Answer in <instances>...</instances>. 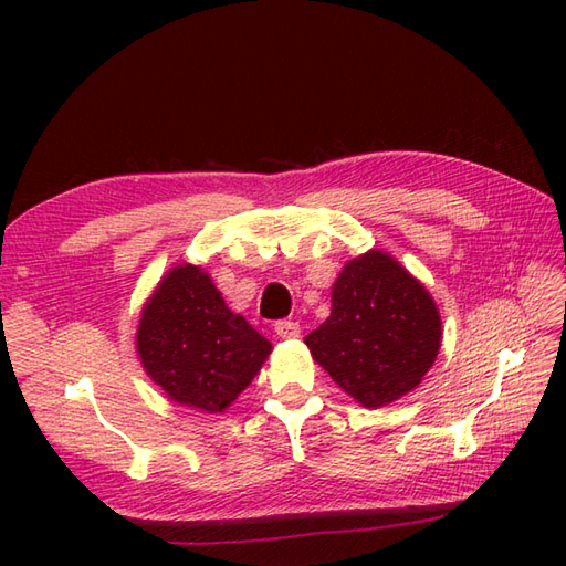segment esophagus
I'll list each match as a JSON object with an SVG mask.
<instances>
[{
    "label": "esophagus",
    "instance_id": "34e87169",
    "mask_svg": "<svg viewBox=\"0 0 566 566\" xmlns=\"http://www.w3.org/2000/svg\"><path fill=\"white\" fill-rule=\"evenodd\" d=\"M274 333L280 335V338H284V340H292V338H298V335H302V328H298L296 321L284 318V321H276L274 323Z\"/></svg>",
    "mask_w": 566,
    "mask_h": 566
}]
</instances>
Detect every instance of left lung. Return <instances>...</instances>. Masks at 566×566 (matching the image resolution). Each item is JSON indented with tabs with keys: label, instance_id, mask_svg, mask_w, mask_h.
Wrapping results in <instances>:
<instances>
[{
	"label": "left lung",
	"instance_id": "left-lung-1",
	"mask_svg": "<svg viewBox=\"0 0 566 566\" xmlns=\"http://www.w3.org/2000/svg\"><path fill=\"white\" fill-rule=\"evenodd\" d=\"M440 338V314L426 286L387 252L369 250L343 268L331 316L306 335V345L343 391L377 408L418 387Z\"/></svg>",
	"mask_w": 566,
	"mask_h": 566
}]
</instances>
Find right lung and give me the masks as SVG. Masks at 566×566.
<instances>
[{
  "mask_svg": "<svg viewBox=\"0 0 566 566\" xmlns=\"http://www.w3.org/2000/svg\"><path fill=\"white\" fill-rule=\"evenodd\" d=\"M136 343L153 381L172 401L207 413L235 401L272 350L195 264H179L160 282L143 308Z\"/></svg>",
  "mask_w": 566,
  "mask_h": 566,
  "instance_id": "obj_1",
  "label": "right lung"
}]
</instances>
